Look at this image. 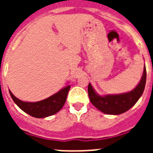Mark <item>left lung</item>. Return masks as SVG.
I'll return each instance as SVG.
<instances>
[{"mask_svg":"<svg viewBox=\"0 0 153 153\" xmlns=\"http://www.w3.org/2000/svg\"><path fill=\"white\" fill-rule=\"evenodd\" d=\"M146 82V68H144V73L140 83L130 92L117 95L99 96L94 91L91 83L88 85V94L91 103L100 111L107 114H123L136 104L142 95Z\"/></svg>","mask_w":153,"mask_h":153,"instance_id":"obj_1","label":"left lung"}]
</instances>
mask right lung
I'll use <instances>...</instances> for the list:
<instances>
[{
  "mask_svg": "<svg viewBox=\"0 0 153 153\" xmlns=\"http://www.w3.org/2000/svg\"><path fill=\"white\" fill-rule=\"evenodd\" d=\"M70 88L71 86H65L64 88L62 89L58 93L55 94L54 95L43 101L36 102H23L16 98L10 91L9 93L14 102L23 111H25V113L34 117L42 118V117L51 116L62 109L65 104Z\"/></svg>",
  "mask_w": 153,
  "mask_h": 153,
  "instance_id": "right-lung-1",
  "label": "right lung"
}]
</instances>
